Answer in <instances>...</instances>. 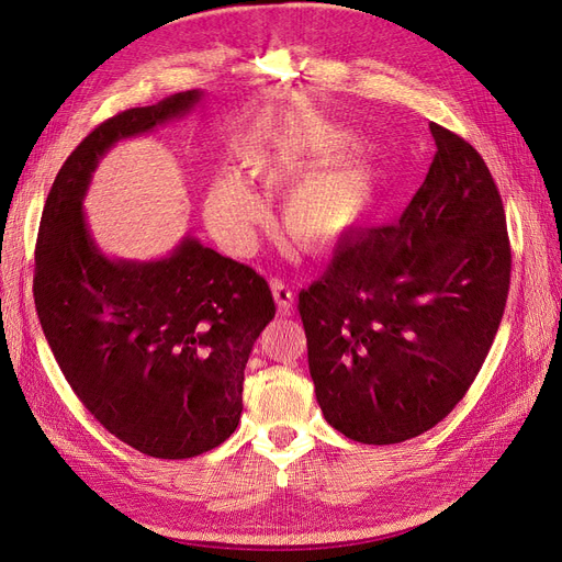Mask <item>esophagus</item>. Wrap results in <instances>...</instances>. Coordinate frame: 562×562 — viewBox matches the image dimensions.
<instances>
[{
  "label": "esophagus",
  "instance_id": "1",
  "mask_svg": "<svg viewBox=\"0 0 562 562\" xmlns=\"http://www.w3.org/2000/svg\"><path fill=\"white\" fill-rule=\"evenodd\" d=\"M271 293H274V302H277V307H279V314H281V316H288V314L293 312L295 297H293L291 288H288V283L274 279V281H271Z\"/></svg>",
  "mask_w": 562,
  "mask_h": 562
}]
</instances>
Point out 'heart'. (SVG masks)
Instances as JSON below:
<instances>
[{"label":"heart","instance_id":"b5f03b06","mask_svg":"<svg viewBox=\"0 0 562 562\" xmlns=\"http://www.w3.org/2000/svg\"><path fill=\"white\" fill-rule=\"evenodd\" d=\"M246 164L267 182L281 180L293 159L285 151L255 145L246 149ZM375 180L366 168L321 173L297 182L283 199V223L293 236L307 244H328L361 225L375 203ZM206 223L215 239L234 252H244L252 241V227L262 217V203L241 178L223 173L213 180L206 206Z\"/></svg>","mask_w":562,"mask_h":562}]
</instances>
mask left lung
I'll return each instance as SVG.
<instances>
[{"label": "left lung", "instance_id": "left-lung-1", "mask_svg": "<svg viewBox=\"0 0 562 562\" xmlns=\"http://www.w3.org/2000/svg\"><path fill=\"white\" fill-rule=\"evenodd\" d=\"M429 128L436 157L398 223L347 236L297 304L323 417L368 446L429 431L464 398L512 281L506 215L483 157Z\"/></svg>", "mask_w": 562, "mask_h": 562}]
</instances>
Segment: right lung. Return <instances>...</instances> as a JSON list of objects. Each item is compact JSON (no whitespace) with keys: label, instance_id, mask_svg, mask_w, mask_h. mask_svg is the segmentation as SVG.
I'll use <instances>...</instances> for the list:
<instances>
[{"label":"right lung","instance_id":"1","mask_svg":"<svg viewBox=\"0 0 562 562\" xmlns=\"http://www.w3.org/2000/svg\"><path fill=\"white\" fill-rule=\"evenodd\" d=\"M203 91L173 93L93 128L46 196L35 250V304L65 380L126 446L159 459L217 448L244 411V370L277 307L267 281L192 234L159 260L110 258L83 199L126 138L192 112Z\"/></svg>","mask_w":562,"mask_h":562}]
</instances>
